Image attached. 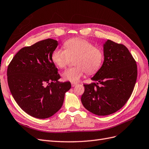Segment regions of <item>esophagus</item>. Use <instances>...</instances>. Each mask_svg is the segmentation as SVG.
<instances>
[{
	"label": "esophagus",
	"mask_w": 149,
	"mask_h": 149,
	"mask_svg": "<svg viewBox=\"0 0 149 149\" xmlns=\"http://www.w3.org/2000/svg\"><path fill=\"white\" fill-rule=\"evenodd\" d=\"M71 85H72V87H75V86L77 85V84H76V83H72L71 84Z\"/></svg>",
	"instance_id": "esophagus-1"
}]
</instances>
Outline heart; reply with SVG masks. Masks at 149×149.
<instances>
[{"label":"heart","mask_w":149,"mask_h":149,"mask_svg":"<svg viewBox=\"0 0 149 149\" xmlns=\"http://www.w3.org/2000/svg\"><path fill=\"white\" fill-rule=\"evenodd\" d=\"M64 48L55 49L51 54L52 62L59 68H64L75 57L73 68L62 73L64 80L75 83L79 81L86 72L89 74L97 73L104 61V51L100 47L95 46L92 42L80 38H71L65 41Z\"/></svg>","instance_id":"heart-1"}]
</instances>
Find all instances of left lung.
<instances>
[{
  "label": "left lung",
  "mask_w": 149,
  "mask_h": 149,
  "mask_svg": "<svg viewBox=\"0 0 149 149\" xmlns=\"http://www.w3.org/2000/svg\"><path fill=\"white\" fill-rule=\"evenodd\" d=\"M103 51L102 68L91 79L97 83L84 84L81 97L84 107L98 116L116 112L126 103L137 77L136 62L125 46L108 40Z\"/></svg>",
  "instance_id": "1"
}]
</instances>
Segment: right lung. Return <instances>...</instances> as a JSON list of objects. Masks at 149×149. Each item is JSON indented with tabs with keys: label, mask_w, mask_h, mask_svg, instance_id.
<instances>
[{
	"label": "right lung",
	"mask_w": 149,
	"mask_h": 149,
	"mask_svg": "<svg viewBox=\"0 0 149 149\" xmlns=\"http://www.w3.org/2000/svg\"><path fill=\"white\" fill-rule=\"evenodd\" d=\"M58 45L48 39L22 48L7 69L9 88L22 109L38 118H49L62 106L70 81L60 82L58 70L51 54Z\"/></svg>",
	"instance_id": "add662e5"
}]
</instances>
